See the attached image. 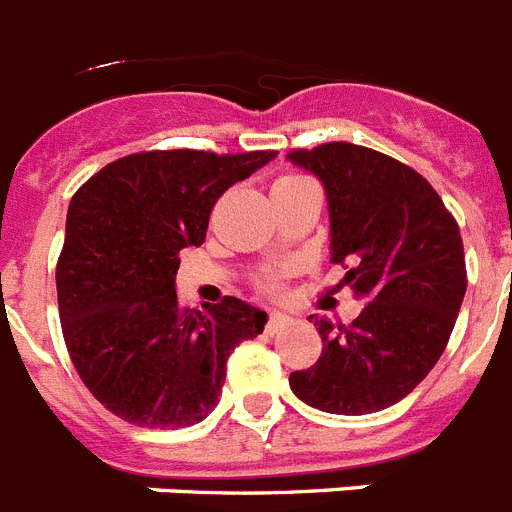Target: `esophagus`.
I'll return each instance as SVG.
<instances>
[{
    "instance_id": "esophagus-1",
    "label": "esophagus",
    "mask_w": 512,
    "mask_h": 512,
    "mask_svg": "<svg viewBox=\"0 0 512 512\" xmlns=\"http://www.w3.org/2000/svg\"><path fill=\"white\" fill-rule=\"evenodd\" d=\"M289 323H292V318H289V315H284V312L274 310L269 315V323H266V330H269V333H277V330L287 328Z\"/></svg>"
}]
</instances>
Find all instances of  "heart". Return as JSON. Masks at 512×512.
I'll return each instance as SVG.
<instances>
[{
	"instance_id": "1",
	"label": "heart",
	"mask_w": 512,
	"mask_h": 512,
	"mask_svg": "<svg viewBox=\"0 0 512 512\" xmlns=\"http://www.w3.org/2000/svg\"><path fill=\"white\" fill-rule=\"evenodd\" d=\"M295 179H300V176H284V179H279V182H295Z\"/></svg>"
}]
</instances>
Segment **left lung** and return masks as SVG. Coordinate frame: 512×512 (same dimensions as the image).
<instances>
[{
  "label": "left lung",
  "instance_id": "1",
  "mask_svg": "<svg viewBox=\"0 0 512 512\" xmlns=\"http://www.w3.org/2000/svg\"><path fill=\"white\" fill-rule=\"evenodd\" d=\"M287 158L323 184L330 261L366 300L351 325L315 318L323 356L289 387L323 413H377L408 397L449 343L467 292L459 225L418 171L372 148L323 143Z\"/></svg>",
  "mask_w": 512,
  "mask_h": 512
}]
</instances>
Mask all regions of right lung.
I'll list each match as a JSON object with an SVG mask.
<instances>
[{
	"mask_svg": "<svg viewBox=\"0 0 512 512\" xmlns=\"http://www.w3.org/2000/svg\"><path fill=\"white\" fill-rule=\"evenodd\" d=\"M277 151L133 153L71 197L56 269L58 312L81 382L143 428H187L215 410L228 356L264 330L238 297L202 310L176 297L179 253L205 243L217 197Z\"/></svg>",
	"mask_w": 512,
	"mask_h": 512,
	"instance_id": "obj_1",
	"label": "right lung"
}]
</instances>
